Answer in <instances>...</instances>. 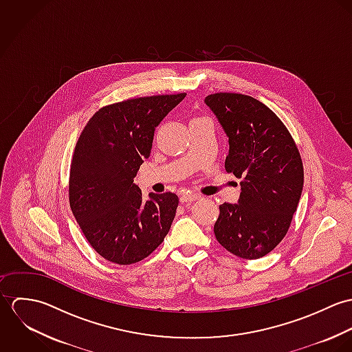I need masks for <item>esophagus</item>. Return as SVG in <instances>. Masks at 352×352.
Masks as SVG:
<instances>
[{"label":"esophagus","mask_w":352,"mask_h":352,"mask_svg":"<svg viewBox=\"0 0 352 352\" xmlns=\"http://www.w3.org/2000/svg\"><path fill=\"white\" fill-rule=\"evenodd\" d=\"M199 199V195H194V194H186V195H182L180 201L182 203H191V201H197Z\"/></svg>","instance_id":"34e87169"}]
</instances>
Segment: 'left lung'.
Here are the masks:
<instances>
[{"label":"left lung","mask_w":352,"mask_h":352,"mask_svg":"<svg viewBox=\"0 0 352 352\" xmlns=\"http://www.w3.org/2000/svg\"><path fill=\"white\" fill-rule=\"evenodd\" d=\"M204 102L229 138L225 169L241 179L239 203L219 206L215 237L239 257H263L283 240L300 203L301 154L283 122L261 101L219 92Z\"/></svg>","instance_id":"8db88e82"}]
</instances>
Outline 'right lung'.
Returning <instances> with one entry per match:
<instances>
[{
  "label": "right lung",
  "instance_id": "1",
  "mask_svg": "<svg viewBox=\"0 0 352 352\" xmlns=\"http://www.w3.org/2000/svg\"><path fill=\"white\" fill-rule=\"evenodd\" d=\"M187 94L157 95L100 108L73 153L69 201L85 239L105 260L138 263L164 241L176 215V194H149L134 177L151 155L155 127Z\"/></svg>",
  "mask_w": 352,
  "mask_h": 352
}]
</instances>
